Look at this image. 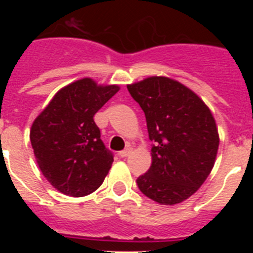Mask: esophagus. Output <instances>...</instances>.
Returning a JSON list of instances; mask_svg holds the SVG:
<instances>
[{"label": "esophagus", "mask_w": 253, "mask_h": 253, "mask_svg": "<svg viewBox=\"0 0 253 253\" xmlns=\"http://www.w3.org/2000/svg\"><path fill=\"white\" fill-rule=\"evenodd\" d=\"M131 153V148H126V149H124V151H122L119 153V156L120 157H123V158H125V157H128L129 154Z\"/></svg>", "instance_id": "esophagus-1"}]
</instances>
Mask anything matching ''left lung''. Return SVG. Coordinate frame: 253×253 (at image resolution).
I'll return each instance as SVG.
<instances>
[{
    "mask_svg": "<svg viewBox=\"0 0 253 253\" xmlns=\"http://www.w3.org/2000/svg\"><path fill=\"white\" fill-rule=\"evenodd\" d=\"M147 120L152 165L137 184L147 198L176 205L194 195L215 163L219 133L213 114L193 90L165 76L128 84Z\"/></svg>",
    "mask_w": 253,
    "mask_h": 253,
    "instance_id": "left-lung-1",
    "label": "left lung"
}]
</instances>
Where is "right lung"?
Wrapping results in <instances>:
<instances>
[{
  "instance_id": "obj_1",
  "label": "right lung",
  "mask_w": 253,
  "mask_h": 253,
  "mask_svg": "<svg viewBox=\"0 0 253 253\" xmlns=\"http://www.w3.org/2000/svg\"><path fill=\"white\" fill-rule=\"evenodd\" d=\"M120 90L90 77L62 87L35 118L30 142L38 166L51 186L81 198L99 189L114 162L93 116Z\"/></svg>"
}]
</instances>
